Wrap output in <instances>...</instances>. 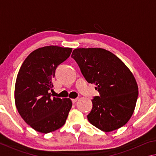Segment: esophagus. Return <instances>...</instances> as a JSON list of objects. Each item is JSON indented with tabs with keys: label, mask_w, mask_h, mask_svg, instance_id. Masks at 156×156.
<instances>
[{
	"label": "esophagus",
	"mask_w": 156,
	"mask_h": 156,
	"mask_svg": "<svg viewBox=\"0 0 156 156\" xmlns=\"http://www.w3.org/2000/svg\"><path fill=\"white\" fill-rule=\"evenodd\" d=\"M78 98H76V99H72V101L73 103H76V102L78 101Z\"/></svg>",
	"instance_id": "obj_1"
}]
</instances>
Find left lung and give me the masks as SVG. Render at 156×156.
<instances>
[{"instance_id": "left-lung-1", "label": "left lung", "mask_w": 156, "mask_h": 156, "mask_svg": "<svg viewBox=\"0 0 156 156\" xmlns=\"http://www.w3.org/2000/svg\"><path fill=\"white\" fill-rule=\"evenodd\" d=\"M72 58L84 78L95 84L99 96L91 100L87 115L91 125L105 132L122 127L135 109L138 87L133 73L119 58L102 48H78Z\"/></svg>"}]
</instances>
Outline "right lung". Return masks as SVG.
Wrapping results in <instances>:
<instances>
[{
  "label": "right lung",
  "mask_w": 156,
  "mask_h": 156,
  "mask_svg": "<svg viewBox=\"0 0 156 156\" xmlns=\"http://www.w3.org/2000/svg\"><path fill=\"white\" fill-rule=\"evenodd\" d=\"M72 48L46 46L34 50L18 72L14 98L18 112L34 130L48 133L65 125L72 102L51 98L49 90L56 67L69 57Z\"/></svg>",
  "instance_id": "add662e5"
}]
</instances>
